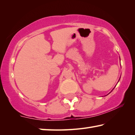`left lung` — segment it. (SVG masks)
<instances>
[{"label": "left lung", "mask_w": 135, "mask_h": 135, "mask_svg": "<svg viewBox=\"0 0 135 135\" xmlns=\"http://www.w3.org/2000/svg\"><path fill=\"white\" fill-rule=\"evenodd\" d=\"M120 79H119V80H120ZM119 80H118V81H119ZM112 90H111V92H112ZM109 93H108V94H109Z\"/></svg>", "instance_id": "1"}]
</instances>
